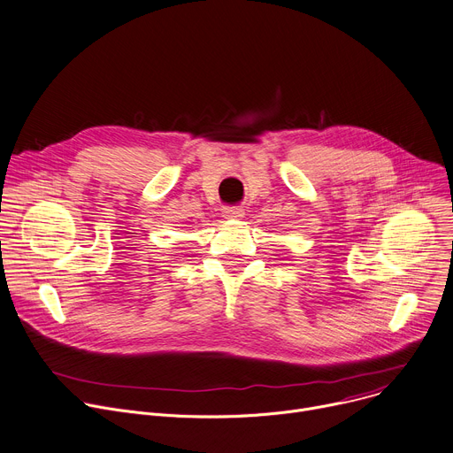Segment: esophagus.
Returning a JSON list of instances; mask_svg holds the SVG:
<instances>
[{
	"mask_svg": "<svg viewBox=\"0 0 453 453\" xmlns=\"http://www.w3.org/2000/svg\"><path fill=\"white\" fill-rule=\"evenodd\" d=\"M223 216H225L226 219H230V221H237V219H241V218H245V212H242L241 208H230V206H226V208H223Z\"/></svg>",
	"mask_w": 453,
	"mask_h": 453,
	"instance_id": "obj_1",
	"label": "esophagus"
}]
</instances>
